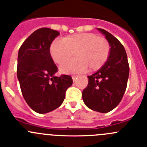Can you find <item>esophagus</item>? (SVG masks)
Wrapping results in <instances>:
<instances>
[{"label": "esophagus", "mask_w": 147, "mask_h": 147, "mask_svg": "<svg viewBox=\"0 0 147 147\" xmlns=\"http://www.w3.org/2000/svg\"><path fill=\"white\" fill-rule=\"evenodd\" d=\"M78 75H72V80H73L74 81H75V79H76L77 78H78Z\"/></svg>", "instance_id": "34e87169"}]
</instances>
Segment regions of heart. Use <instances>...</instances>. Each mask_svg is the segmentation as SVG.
<instances>
[{
    "label": "heart",
    "instance_id": "b5f03b06",
    "mask_svg": "<svg viewBox=\"0 0 147 147\" xmlns=\"http://www.w3.org/2000/svg\"><path fill=\"white\" fill-rule=\"evenodd\" d=\"M53 60L62 64L73 57L76 59L63 64L61 72L65 74L96 71L101 68L109 58L111 45L108 39L93 33H78L55 40L50 47Z\"/></svg>",
    "mask_w": 147,
    "mask_h": 147
}]
</instances>
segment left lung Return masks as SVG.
I'll use <instances>...</instances> for the list:
<instances>
[{
    "label": "left lung",
    "instance_id": "8db88e82",
    "mask_svg": "<svg viewBox=\"0 0 147 147\" xmlns=\"http://www.w3.org/2000/svg\"><path fill=\"white\" fill-rule=\"evenodd\" d=\"M111 45L108 61L100 69L88 75V83L82 93L84 103L90 109L108 113L122 99L127 84L129 67L126 51L121 42L102 28H98Z\"/></svg>",
    "mask_w": 147,
    "mask_h": 147
}]
</instances>
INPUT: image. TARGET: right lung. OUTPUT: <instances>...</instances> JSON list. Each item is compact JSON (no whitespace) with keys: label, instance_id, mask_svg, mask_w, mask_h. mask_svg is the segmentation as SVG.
<instances>
[{"label":"right lung","instance_id":"obj_1","mask_svg":"<svg viewBox=\"0 0 147 147\" xmlns=\"http://www.w3.org/2000/svg\"><path fill=\"white\" fill-rule=\"evenodd\" d=\"M59 32L41 28L29 36L20 47L17 75L21 92L29 107L39 113L59 108L66 91L72 84L70 75L54 74L58 68L50 53V47Z\"/></svg>","mask_w":147,"mask_h":147}]
</instances>
